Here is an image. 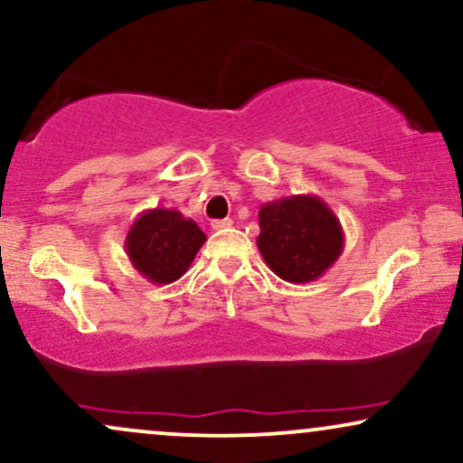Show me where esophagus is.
<instances>
[{
	"instance_id": "esophagus-1",
	"label": "esophagus",
	"mask_w": 463,
	"mask_h": 463,
	"mask_svg": "<svg viewBox=\"0 0 463 463\" xmlns=\"http://www.w3.org/2000/svg\"><path fill=\"white\" fill-rule=\"evenodd\" d=\"M231 226H232L231 217H224V220H213V222H211V228H213V231H226V228H231Z\"/></svg>"
}]
</instances>
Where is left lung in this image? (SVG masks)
Masks as SVG:
<instances>
[{"instance_id":"8db88e82","label":"left lung","mask_w":463,"mask_h":463,"mask_svg":"<svg viewBox=\"0 0 463 463\" xmlns=\"http://www.w3.org/2000/svg\"><path fill=\"white\" fill-rule=\"evenodd\" d=\"M256 246L267 267L293 285L313 282L343 254V226L319 196L299 194L265 203Z\"/></svg>"}]
</instances>
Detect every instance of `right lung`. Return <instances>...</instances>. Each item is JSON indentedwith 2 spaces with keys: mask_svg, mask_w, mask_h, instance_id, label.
Wrapping results in <instances>:
<instances>
[{
  "mask_svg": "<svg viewBox=\"0 0 463 463\" xmlns=\"http://www.w3.org/2000/svg\"><path fill=\"white\" fill-rule=\"evenodd\" d=\"M207 235L175 209H148L136 217L125 239L131 265L153 285H170L196 259Z\"/></svg>",
  "mask_w": 463,
  "mask_h": 463,
  "instance_id": "right-lung-1",
  "label": "right lung"
}]
</instances>
